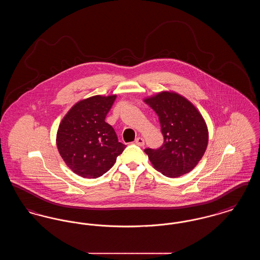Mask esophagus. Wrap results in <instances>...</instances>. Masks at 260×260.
Instances as JSON below:
<instances>
[{"label":"esophagus","mask_w":260,"mask_h":260,"mask_svg":"<svg viewBox=\"0 0 260 260\" xmlns=\"http://www.w3.org/2000/svg\"><path fill=\"white\" fill-rule=\"evenodd\" d=\"M136 144L137 145H139V146H143L144 144H145V142H144V139L142 138V137H137L136 138Z\"/></svg>","instance_id":"1"}]
</instances>
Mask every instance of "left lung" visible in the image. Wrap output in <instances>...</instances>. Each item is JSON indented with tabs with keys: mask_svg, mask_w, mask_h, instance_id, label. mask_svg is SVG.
<instances>
[{
	"mask_svg": "<svg viewBox=\"0 0 260 260\" xmlns=\"http://www.w3.org/2000/svg\"><path fill=\"white\" fill-rule=\"evenodd\" d=\"M143 101L159 116L164 136L160 148L144 150L153 168L173 178L190 173L209 143V129L202 114L191 101L172 90H162Z\"/></svg>",
	"mask_w": 260,
	"mask_h": 260,
	"instance_id": "8db88e82",
	"label": "left lung"
}]
</instances>
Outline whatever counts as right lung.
I'll return each mask as SVG.
<instances>
[{
  "instance_id": "1",
  "label": "right lung",
  "mask_w": 260,
  "mask_h": 260,
  "mask_svg": "<svg viewBox=\"0 0 260 260\" xmlns=\"http://www.w3.org/2000/svg\"><path fill=\"white\" fill-rule=\"evenodd\" d=\"M116 98L93 95L78 101L58 126V152L67 167L84 178H96L108 172L125 148L105 122Z\"/></svg>"
}]
</instances>
